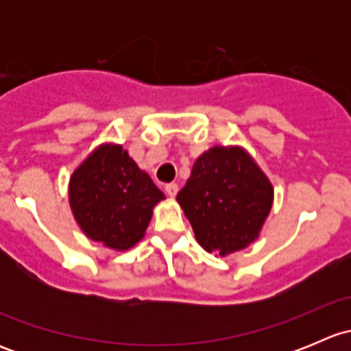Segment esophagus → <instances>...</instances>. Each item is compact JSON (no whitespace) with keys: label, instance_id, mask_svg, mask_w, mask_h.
<instances>
[{"label":"esophagus","instance_id":"1","mask_svg":"<svg viewBox=\"0 0 351 351\" xmlns=\"http://www.w3.org/2000/svg\"><path fill=\"white\" fill-rule=\"evenodd\" d=\"M165 190L169 197H175L176 193H178V185H176V183H166Z\"/></svg>","mask_w":351,"mask_h":351}]
</instances>
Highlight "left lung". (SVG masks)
<instances>
[{"mask_svg":"<svg viewBox=\"0 0 351 351\" xmlns=\"http://www.w3.org/2000/svg\"><path fill=\"white\" fill-rule=\"evenodd\" d=\"M176 200L200 246L224 256L258 238L274 190L243 149L215 146L197 159Z\"/></svg>","mask_w":351,"mask_h":351,"instance_id":"8db88e82","label":"left lung"}]
</instances>
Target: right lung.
Returning a JSON list of instances; mask_svg holds the SVG:
<instances>
[{"instance_id":"right-lung-1","label":"right lung","mask_w":351,"mask_h":351,"mask_svg":"<svg viewBox=\"0 0 351 351\" xmlns=\"http://www.w3.org/2000/svg\"><path fill=\"white\" fill-rule=\"evenodd\" d=\"M165 198L122 146H104L74 171L69 202L88 238L113 250L141 241L153 207Z\"/></svg>"}]
</instances>
